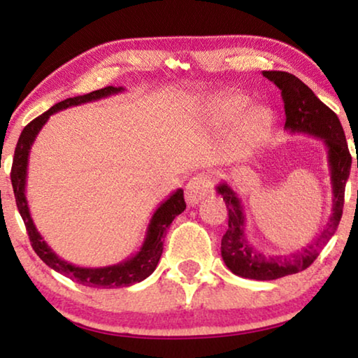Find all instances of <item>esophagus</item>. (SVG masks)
Returning a JSON list of instances; mask_svg holds the SVG:
<instances>
[{
  "instance_id": "esophagus-1",
  "label": "esophagus",
  "mask_w": 358,
  "mask_h": 358,
  "mask_svg": "<svg viewBox=\"0 0 358 358\" xmlns=\"http://www.w3.org/2000/svg\"><path fill=\"white\" fill-rule=\"evenodd\" d=\"M210 187H212V180H210L208 176H194V178H190L189 182L185 184V202H187L190 207H194V205H197L203 197H207Z\"/></svg>"
}]
</instances>
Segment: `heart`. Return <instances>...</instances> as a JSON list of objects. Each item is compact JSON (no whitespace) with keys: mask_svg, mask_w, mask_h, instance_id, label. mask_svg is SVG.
Wrapping results in <instances>:
<instances>
[{"mask_svg":"<svg viewBox=\"0 0 358 358\" xmlns=\"http://www.w3.org/2000/svg\"><path fill=\"white\" fill-rule=\"evenodd\" d=\"M249 104H251V99L243 94L227 96L213 104L212 119L220 125H231L243 115L241 134L249 140H259L271 130L273 115L272 110L264 106H254L248 110Z\"/></svg>","mask_w":358,"mask_h":358,"instance_id":"obj_1","label":"heart"}]
</instances>
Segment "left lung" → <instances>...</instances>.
Returning <instances> with one entry per match:
<instances>
[{"label": "left lung", "instance_id": "left-lung-1", "mask_svg": "<svg viewBox=\"0 0 358 358\" xmlns=\"http://www.w3.org/2000/svg\"><path fill=\"white\" fill-rule=\"evenodd\" d=\"M262 75L282 91L285 109L283 129L290 134H305L322 140L327 150L332 184V213L329 222L315 241L288 256H268L254 248L246 238V215L238 194L227 182L217 185V192L223 195L228 208V229L222 238V257L227 267L244 278L275 280L310 267L336 233L344 208L345 182L350 174L352 156L341 120L324 102L317 99L305 83L285 71H262Z\"/></svg>", "mask_w": 358, "mask_h": 358}]
</instances>
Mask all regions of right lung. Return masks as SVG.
<instances>
[{
  "label": "right lung",
  "instance_id": "obj_1",
  "mask_svg": "<svg viewBox=\"0 0 358 358\" xmlns=\"http://www.w3.org/2000/svg\"><path fill=\"white\" fill-rule=\"evenodd\" d=\"M122 91H124V87L122 86L119 87L107 86V87H102V90L92 91L90 94L68 97V99L58 102V104L50 107V109L43 112L42 115H38L37 119H34L31 124L24 127L22 134L17 140L16 150H14V159H13V168H11V182L14 189V197H16L17 210L24 220V224H26L29 239H31L34 251H36L37 256L41 257L48 267L53 268V271L70 277L71 280L81 283V285L94 287V288L129 287V285H134V283L145 280L146 277H150L151 273L155 272V268L159 262L161 254H163V238L166 234V229H168L171 223H173V220L185 210L184 190L178 189L176 192L171 194L158 208H156V212L150 220L148 228H146L145 241L141 244L138 252L134 254V256L129 259H125V261L114 264V266L80 267V266H73V264L63 261L62 257H58L57 254L52 251V248L43 241L41 233L37 231L36 224L32 222L31 212H29V205L26 199L27 163H29V155H31L34 141H36L38 131L42 130V127L47 124L48 119H50V115H53L58 110L68 109V107L85 104V102L104 99V97H109Z\"/></svg>",
  "mask_w": 358,
  "mask_h": 358
}]
</instances>
